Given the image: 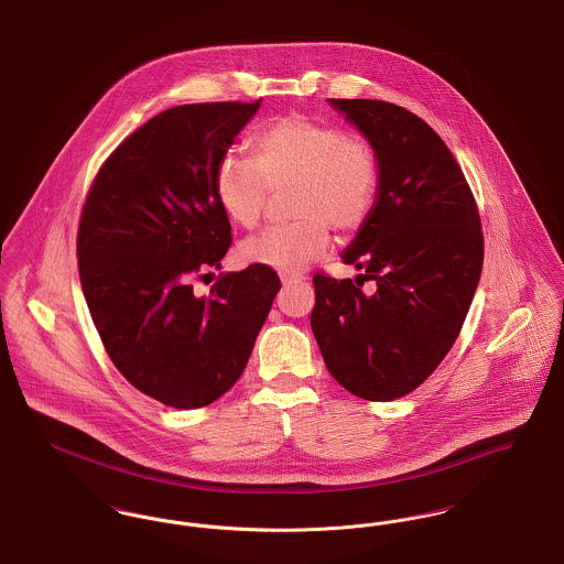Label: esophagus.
I'll list each match as a JSON object with an SVG mask.
<instances>
[{
    "label": "esophagus",
    "mask_w": 564,
    "mask_h": 564,
    "mask_svg": "<svg viewBox=\"0 0 564 564\" xmlns=\"http://www.w3.org/2000/svg\"><path fill=\"white\" fill-rule=\"evenodd\" d=\"M304 281V276L302 274H285V276H281V283L285 285V288H290V285H297V283H302Z\"/></svg>",
    "instance_id": "obj_1"
}]
</instances>
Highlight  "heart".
<instances>
[{
    "label": "heart",
    "mask_w": 564,
    "mask_h": 564,
    "mask_svg": "<svg viewBox=\"0 0 564 564\" xmlns=\"http://www.w3.org/2000/svg\"><path fill=\"white\" fill-rule=\"evenodd\" d=\"M253 161L226 154L214 175L215 198L230 221L253 228L270 189L294 186V221L270 226L239 247L245 264L297 272L317 260L329 228L343 235L364 226L378 194V162L364 137L336 124L290 113L270 120L251 139Z\"/></svg>",
    "instance_id": "heart-1"
}]
</instances>
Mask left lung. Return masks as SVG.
<instances>
[{
    "mask_svg": "<svg viewBox=\"0 0 564 564\" xmlns=\"http://www.w3.org/2000/svg\"><path fill=\"white\" fill-rule=\"evenodd\" d=\"M368 139L378 162L375 207L343 262L375 280L315 274L311 327L349 393L391 402L414 391L455 345L476 294L484 237L474 194L442 137L412 111L372 99H327Z\"/></svg>",
    "mask_w": 564,
    "mask_h": 564,
    "instance_id": "8db88e82",
    "label": "left lung"
}]
</instances>
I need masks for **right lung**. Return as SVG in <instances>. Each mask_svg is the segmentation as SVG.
<instances>
[{
	"instance_id": "add662e5",
	"label": "right lung",
	"mask_w": 564,
	"mask_h": 564,
	"mask_svg": "<svg viewBox=\"0 0 564 564\" xmlns=\"http://www.w3.org/2000/svg\"><path fill=\"white\" fill-rule=\"evenodd\" d=\"M260 104L154 116L104 162L82 209V292L104 347L134 389L171 408L209 405L241 378L281 290L253 264L221 272L209 295L189 283L219 269L232 241L215 166Z\"/></svg>"
}]
</instances>
